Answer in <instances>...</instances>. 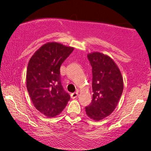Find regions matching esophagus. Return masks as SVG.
Instances as JSON below:
<instances>
[{"label": "esophagus", "instance_id": "34e87169", "mask_svg": "<svg viewBox=\"0 0 151 151\" xmlns=\"http://www.w3.org/2000/svg\"><path fill=\"white\" fill-rule=\"evenodd\" d=\"M78 96V92H74L72 93H71V97L72 99H76Z\"/></svg>", "mask_w": 151, "mask_h": 151}]
</instances>
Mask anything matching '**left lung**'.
Here are the masks:
<instances>
[{
  "label": "left lung",
  "mask_w": 151,
  "mask_h": 151,
  "mask_svg": "<svg viewBox=\"0 0 151 151\" xmlns=\"http://www.w3.org/2000/svg\"><path fill=\"white\" fill-rule=\"evenodd\" d=\"M92 67V101L85 107L90 119L99 121L110 115L118 104L124 81L118 66L110 57L100 52L88 54Z\"/></svg>",
  "instance_id": "8db88e82"
}]
</instances>
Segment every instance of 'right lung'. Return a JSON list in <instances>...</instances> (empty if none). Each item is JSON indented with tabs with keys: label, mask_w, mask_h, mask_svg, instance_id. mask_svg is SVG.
I'll return each instance as SVG.
<instances>
[{
	"label": "right lung",
	"mask_w": 151,
	"mask_h": 151,
	"mask_svg": "<svg viewBox=\"0 0 151 151\" xmlns=\"http://www.w3.org/2000/svg\"><path fill=\"white\" fill-rule=\"evenodd\" d=\"M73 50L60 43L48 42L38 49L28 62L27 91L35 107L47 117L60 114L70 99L62 86L60 66Z\"/></svg>",
	"instance_id": "1"
}]
</instances>
